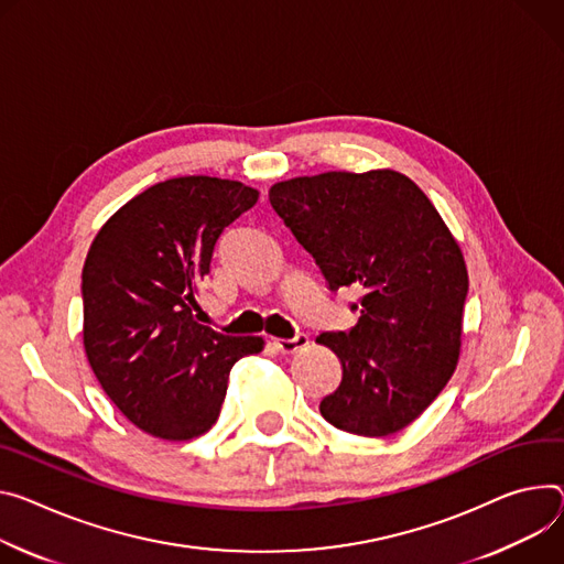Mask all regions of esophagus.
Returning a JSON list of instances; mask_svg holds the SVG:
<instances>
[{
    "mask_svg": "<svg viewBox=\"0 0 564 564\" xmlns=\"http://www.w3.org/2000/svg\"><path fill=\"white\" fill-rule=\"evenodd\" d=\"M272 341H274V346H276L281 352H285V355H292V352H296V350H303L305 346H308V335H305V333H296L292 339L274 337Z\"/></svg>",
    "mask_w": 564,
    "mask_h": 564,
    "instance_id": "34e87169",
    "label": "esophagus"
}]
</instances>
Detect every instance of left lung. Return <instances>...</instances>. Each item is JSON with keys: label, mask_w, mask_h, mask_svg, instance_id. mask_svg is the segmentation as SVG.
<instances>
[{"label": "left lung", "mask_w": 564, "mask_h": 564, "mask_svg": "<svg viewBox=\"0 0 564 564\" xmlns=\"http://www.w3.org/2000/svg\"><path fill=\"white\" fill-rule=\"evenodd\" d=\"M270 202L330 290L362 292L357 324L317 337L341 362L322 416L357 436L404 430L458 365L468 268L456 238L430 197L391 169L292 177L270 188Z\"/></svg>", "instance_id": "8db88e82"}]
</instances>
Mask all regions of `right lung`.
I'll return each mask as SVG.
<instances>
[{
	"mask_svg": "<svg viewBox=\"0 0 564 564\" xmlns=\"http://www.w3.org/2000/svg\"><path fill=\"white\" fill-rule=\"evenodd\" d=\"M256 199L259 191L236 180L173 177L126 202L87 251V362L119 412L150 436L191 441L209 432L231 367L265 346L193 315L220 234Z\"/></svg>",
	"mask_w": 564,
	"mask_h": 564,
	"instance_id": "add662e5",
	"label": "right lung"
}]
</instances>
